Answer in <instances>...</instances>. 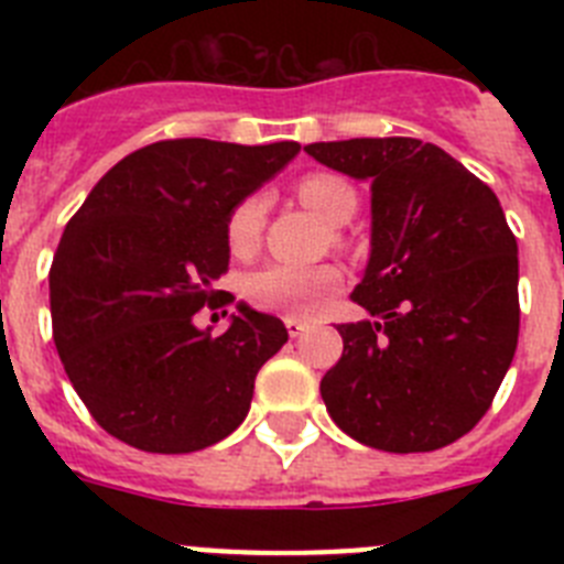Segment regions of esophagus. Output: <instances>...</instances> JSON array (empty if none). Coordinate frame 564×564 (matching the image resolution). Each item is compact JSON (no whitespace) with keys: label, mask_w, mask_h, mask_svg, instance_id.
<instances>
[{"label":"esophagus","mask_w":564,"mask_h":564,"mask_svg":"<svg viewBox=\"0 0 564 564\" xmlns=\"http://www.w3.org/2000/svg\"><path fill=\"white\" fill-rule=\"evenodd\" d=\"M285 327H288V336H291V338H299L302 333L307 330L305 322H299V318H285Z\"/></svg>","instance_id":"obj_1"}]
</instances>
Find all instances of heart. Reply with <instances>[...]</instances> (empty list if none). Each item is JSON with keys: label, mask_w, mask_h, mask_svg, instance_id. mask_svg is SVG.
Here are the masks:
<instances>
[{"label": "heart", "mask_w": 564, "mask_h": 564, "mask_svg": "<svg viewBox=\"0 0 564 564\" xmlns=\"http://www.w3.org/2000/svg\"><path fill=\"white\" fill-rule=\"evenodd\" d=\"M296 197L327 226H344L356 214L358 197L350 183L338 174H305L296 183ZM265 197L251 194L231 208L226 220V242L234 257L257 253L265 231ZM341 288L336 265H268L246 279V296L259 311L282 313L288 318L316 316L327 299Z\"/></svg>", "instance_id": "obj_1"}]
</instances>
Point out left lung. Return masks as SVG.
<instances>
[{"label": "left lung", "instance_id": "left-lung-1", "mask_svg": "<svg viewBox=\"0 0 564 564\" xmlns=\"http://www.w3.org/2000/svg\"><path fill=\"white\" fill-rule=\"evenodd\" d=\"M318 163L372 183L370 262L322 378L341 432L383 452H435L477 426L520 336L517 239L497 194L435 143H307Z\"/></svg>", "mask_w": 564, "mask_h": 564}]
</instances>
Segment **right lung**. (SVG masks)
I'll return each instance as SVG.
<instances>
[{
    "label": "right lung",
    "instance_id": "right-lung-1",
    "mask_svg": "<svg viewBox=\"0 0 564 564\" xmlns=\"http://www.w3.org/2000/svg\"><path fill=\"white\" fill-rule=\"evenodd\" d=\"M296 152V141L149 143L73 214L50 268L53 341L104 432L186 455L246 421L253 378L288 341L285 325L239 302L228 330L212 336L194 313L234 302L214 291L228 271V214Z\"/></svg>",
    "mask_w": 564,
    "mask_h": 564
}]
</instances>
